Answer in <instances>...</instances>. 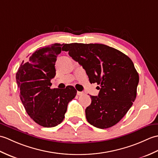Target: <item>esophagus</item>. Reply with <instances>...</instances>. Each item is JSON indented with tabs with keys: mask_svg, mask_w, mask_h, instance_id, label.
<instances>
[{
	"mask_svg": "<svg viewBox=\"0 0 158 158\" xmlns=\"http://www.w3.org/2000/svg\"><path fill=\"white\" fill-rule=\"evenodd\" d=\"M77 94H78V95H83V94H85V93L80 92V91H78V92H77Z\"/></svg>",
	"mask_w": 158,
	"mask_h": 158,
	"instance_id": "1",
	"label": "esophagus"
}]
</instances>
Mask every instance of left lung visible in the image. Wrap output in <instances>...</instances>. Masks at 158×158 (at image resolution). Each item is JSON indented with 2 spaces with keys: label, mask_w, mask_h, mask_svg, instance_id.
Returning <instances> with one entry per match:
<instances>
[{
  "label": "left lung",
  "mask_w": 158,
  "mask_h": 158,
  "mask_svg": "<svg viewBox=\"0 0 158 158\" xmlns=\"http://www.w3.org/2000/svg\"><path fill=\"white\" fill-rule=\"evenodd\" d=\"M64 51L85 69L90 83H97L98 96H90L86 120L104 129L121 120L132 106L139 81L133 62L121 51L102 44H65Z\"/></svg>",
  "instance_id": "obj_1"
}]
</instances>
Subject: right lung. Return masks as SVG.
Here are the masks:
<instances>
[{
	"label": "right lung",
	"mask_w": 158,
	"mask_h": 158,
	"mask_svg": "<svg viewBox=\"0 0 158 158\" xmlns=\"http://www.w3.org/2000/svg\"><path fill=\"white\" fill-rule=\"evenodd\" d=\"M64 44L55 43L42 48L22 64L16 73L20 99L32 120L43 127L51 128L64 120L68 105L76 95L72 86L64 89H51V80L56 74L57 55Z\"/></svg>",
	"instance_id": "1"
}]
</instances>
